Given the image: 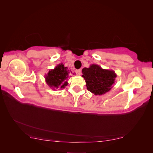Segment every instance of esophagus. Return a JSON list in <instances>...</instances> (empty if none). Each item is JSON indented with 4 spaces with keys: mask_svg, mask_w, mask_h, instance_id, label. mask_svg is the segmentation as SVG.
<instances>
[{
    "mask_svg": "<svg viewBox=\"0 0 153 153\" xmlns=\"http://www.w3.org/2000/svg\"><path fill=\"white\" fill-rule=\"evenodd\" d=\"M75 73L76 74V75L80 76L81 75V70H80V69H78V70H76Z\"/></svg>",
    "mask_w": 153,
    "mask_h": 153,
    "instance_id": "34e87169",
    "label": "esophagus"
}]
</instances>
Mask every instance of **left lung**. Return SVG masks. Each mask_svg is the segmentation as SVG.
Returning a JSON list of instances; mask_svg holds the SVG:
<instances>
[{
    "label": "left lung",
    "mask_w": 153,
    "mask_h": 153,
    "mask_svg": "<svg viewBox=\"0 0 153 153\" xmlns=\"http://www.w3.org/2000/svg\"><path fill=\"white\" fill-rule=\"evenodd\" d=\"M82 71L87 90L95 95L105 94L110 91L117 77L114 70L103 69L94 64L89 68H84Z\"/></svg>",
    "instance_id": "left-lung-1"
}]
</instances>
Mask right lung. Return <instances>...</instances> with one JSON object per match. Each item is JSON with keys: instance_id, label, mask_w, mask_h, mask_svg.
Segmentation results:
<instances>
[{"instance_id": "obj_1", "label": "right lung", "mask_w": 153, "mask_h": 153, "mask_svg": "<svg viewBox=\"0 0 153 153\" xmlns=\"http://www.w3.org/2000/svg\"><path fill=\"white\" fill-rule=\"evenodd\" d=\"M72 73L69 70L68 67L64 66L62 63H61L55 66L54 69H50L45 78L47 84L52 89H62L68 84L69 74Z\"/></svg>"}]
</instances>
